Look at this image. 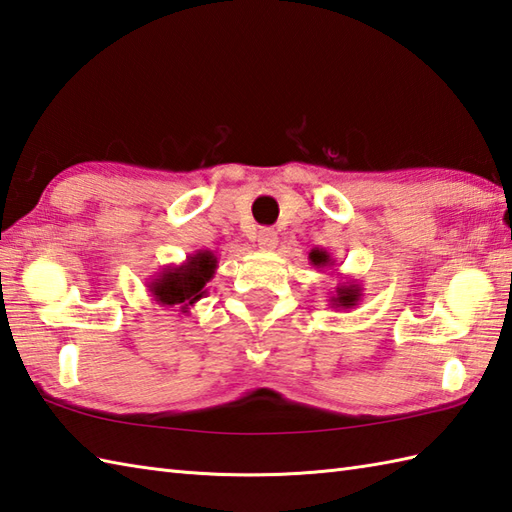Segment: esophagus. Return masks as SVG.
Returning <instances> with one entry per match:
<instances>
[{
	"label": "esophagus",
	"instance_id": "esophagus-1",
	"mask_svg": "<svg viewBox=\"0 0 512 512\" xmlns=\"http://www.w3.org/2000/svg\"><path fill=\"white\" fill-rule=\"evenodd\" d=\"M258 245H260V249H265V252H271V249H274L276 245H278V234L274 232V230H260L258 232Z\"/></svg>",
	"mask_w": 512,
	"mask_h": 512
}]
</instances>
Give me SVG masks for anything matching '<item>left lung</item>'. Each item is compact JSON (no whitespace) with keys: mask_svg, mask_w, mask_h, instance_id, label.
Masks as SVG:
<instances>
[{"mask_svg":"<svg viewBox=\"0 0 512 512\" xmlns=\"http://www.w3.org/2000/svg\"><path fill=\"white\" fill-rule=\"evenodd\" d=\"M309 260H311V265L317 269L335 265L333 256L328 254L326 249H320V247L311 249ZM361 291L363 289H361V285H357V282H339V285L335 287V293L331 295V306L333 309H352V306L359 304L361 295H363Z\"/></svg>","mask_w":512,"mask_h":512,"instance_id":"1","label":"left lung"}]
</instances>
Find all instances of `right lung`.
I'll use <instances>...</instances> for the list:
<instances>
[{
    "mask_svg": "<svg viewBox=\"0 0 512 512\" xmlns=\"http://www.w3.org/2000/svg\"><path fill=\"white\" fill-rule=\"evenodd\" d=\"M219 267V258L210 249L186 256L181 265H166L160 274L153 276L146 287L155 304L160 306H179L181 313H188L203 295L208 293V282L214 278Z\"/></svg>",
    "mask_w": 512,
    "mask_h": 512,
    "instance_id": "right-lung-1",
    "label": "right lung"
}]
</instances>
